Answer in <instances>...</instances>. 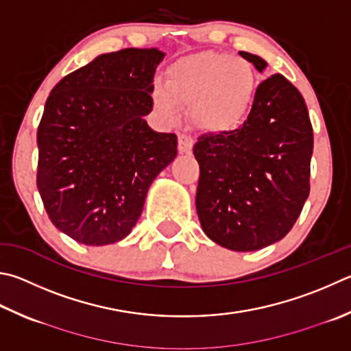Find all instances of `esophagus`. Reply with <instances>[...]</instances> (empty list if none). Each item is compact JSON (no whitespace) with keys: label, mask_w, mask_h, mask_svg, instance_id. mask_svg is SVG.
<instances>
[{"label":"esophagus","mask_w":351,"mask_h":351,"mask_svg":"<svg viewBox=\"0 0 351 351\" xmlns=\"http://www.w3.org/2000/svg\"><path fill=\"white\" fill-rule=\"evenodd\" d=\"M195 141L187 135H180L178 138V149H180L181 154H190L193 150Z\"/></svg>","instance_id":"1"}]
</instances>
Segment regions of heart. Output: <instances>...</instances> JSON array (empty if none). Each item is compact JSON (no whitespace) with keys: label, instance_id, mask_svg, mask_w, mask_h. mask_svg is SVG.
<instances>
[{"label":"heart","instance_id":"1","mask_svg":"<svg viewBox=\"0 0 351 351\" xmlns=\"http://www.w3.org/2000/svg\"><path fill=\"white\" fill-rule=\"evenodd\" d=\"M256 87V70L248 60L201 52L167 69V86L155 82L152 103L169 123L180 119L181 107H190L196 129L219 135L234 130L245 119Z\"/></svg>","mask_w":351,"mask_h":351}]
</instances>
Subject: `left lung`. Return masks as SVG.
I'll use <instances>...</instances> for the list:
<instances>
[{
    "instance_id": "left-lung-1",
    "label": "left lung",
    "mask_w": 351,
    "mask_h": 351,
    "mask_svg": "<svg viewBox=\"0 0 351 351\" xmlns=\"http://www.w3.org/2000/svg\"><path fill=\"white\" fill-rule=\"evenodd\" d=\"M263 73L267 61L239 52ZM196 212L204 233L233 252L281 241L310 193L313 129L302 95L282 75L261 82L239 129L201 135Z\"/></svg>"
}]
</instances>
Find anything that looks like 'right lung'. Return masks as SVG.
<instances>
[{
	"label": "right lung",
	"mask_w": 351,
	"mask_h": 351,
	"mask_svg": "<svg viewBox=\"0 0 351 351\" xmlns=\"http://www.w3.org/2000/svg\"><path fill=\"white\" fill-rule=\"evenodd\" d=\"M156 47L98 55L64 76L44 106L36 133V187L52 224L80 244L124 239L178 139L144 117L154 109Z\"/></svg>",
	"instance_id": "right-lung-1"
}]
</instances>
